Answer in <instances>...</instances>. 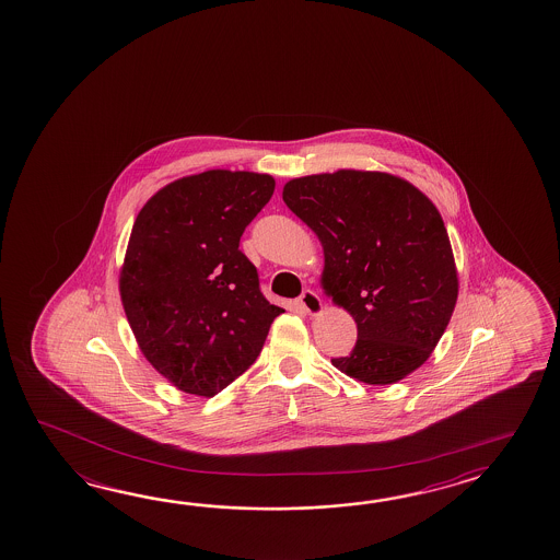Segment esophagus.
<instances>
[{"instance_id": "1", "label": "esophagus", "mask_w": 560, "mask_h": 560, "mask_svg": "<svg viewBox=\"0 0 560 560\" xmlns=\"http://www.w3.org/2000/svg\"><path fill=\"white\" fill-rule=\"evenodd\" d=\"M298 304L304 307L310 316H316V314L322 312V298L314 290H310V288L302 292V296L298 298Z\"/></svg>"}]
</instances>
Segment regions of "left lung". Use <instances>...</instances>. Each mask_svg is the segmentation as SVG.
<instances>
[{
  "instance_id": "8db88e82",
  "label": "left lung",
  "mask_w": 560,
  "mask_h": 560,
  "mask_svg": "<svg viewBox=\"0 0 560 560\" xmlns=\"http://www.w3.org/2000/svg\"><path fill=\"white\" fill-rule=\"evenodd\" d=\"M282 198L322 242L324 292L358 324L334 368L387 385L428 362L459 294L435 205L399 176L351 168L292 178Z\"/></svg>"
}]
</instances>
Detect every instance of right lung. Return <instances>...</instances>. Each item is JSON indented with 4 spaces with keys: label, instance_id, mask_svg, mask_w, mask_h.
I'll list each match as a JSON object with an SVG mask.
<instances>
[{
    "label": "right lung",
    "instance_id": "right-lung-1",
    "mask_svg": "<svg viewBox=\"0 0 560 560\" xmlns=\"http://www.w3.org/2000/svg\"><path fill=\"white\" fill-rule=\"evenodd\" d=\"M275 187L270 175L217 168L166 185L137 214L122 307L144 358L180 392L212 397L232 384L284 312L238 250Z\"/></svg>",
    "mask_w": 560,
    "mask_h": 560
}]
</instances>
